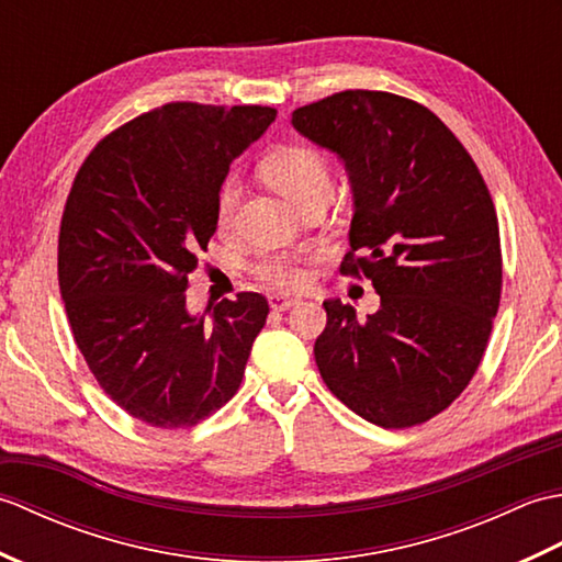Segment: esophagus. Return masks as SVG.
<instances>
[{"label": "esophagus", "mask_w": 562, "mask_h": 562, "mask_svg": "<svg viewBox=\"0 0 562 562\" xmlns=\"http://www.w3.org/2000/svg\"><path fill=\"white\" fill-rule=\"evenodd\" d=\"M268 302H270V308H274V312H288V308L300 304V300H294V296H282V294H272Z\"/></svg>", "instance_id": "1"}]
</instances>
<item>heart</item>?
<instances>
[{
    "mask_svg": "<svg viewBox=\"0 0 562 562\" xmlns=\"http://www.w3.org/2000/svg\"><path fill=\"white\" fill-rule=\"evenodd\" d=\"M262 176L294 207H300L304 200L321 193V190H330L326 159L308 147H282L272 151L262 161ZM238 195H241V186L236 178H226L217 195V224L222 229L232 224ZM258 278L272 290H300L308 280V270L300 258L274 256L260 262Z\"/></svg>",
    "mask_w": 562,
    "mask_h": 562,
    "instance_id": "1",
    "label": "heart"
}]
</instances>
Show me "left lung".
Listing matches in <instances>:
<instances>
[{"label":"left lung","instance_id":"1","mask_svg":"<svg viewBox=\"0 0 562 562\" xmlns=\"http://www.w3.org/2000/svg\"><path fill=\"white\" fill-rule=\"evenodd\" d=\"M292 127L345 164L352 222L340 272H364L381 296L367 318L324 302L318 372L364 420L420 425L469 386L491 338L503 290L493 198L451 130L396 93H333L296 109Z\"/></svg>","mask_w":562,"mask_h":562}]
</instances>
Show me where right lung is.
<instances>
[{"mask_svg":"<svg viewBox=\"0 0 562 562\" xmlns=\"http://www.w3.org/2000/svg\"><path fill=\"white\" fill-rule=\"evenodd\" d=\"M278 111L166 103L99 142L71 186L59 292L101 389L151 427H190L241 386L268 302L258 292L190 314L198 254L217 232L232 161Z\"/></svg>","mask_w":562,"mask_h":562,"instance_id":"obj_1","label":"right lung"}]
</instances>
